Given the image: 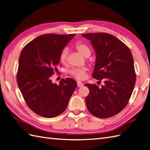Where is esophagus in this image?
Returning <instances> with one entry per match:
<instances>
[{
  "instance_id": "1",
  "label": "esophagus",
  "mask_w": 150,
  "mask_h": 150,
  "mask_svg": "<svg viewBox=\"0 0 150 150\" xmlns=\"http://www.w3.org/2000/svg\"><path fill=\"white\" fill-rule=\"evenodd\" d=\"M77 86L79 87H82L83 86V84L81 82H77Z\"/></svg>"
}]
</instances>
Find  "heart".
<instances>
[{
  "label": "heart",
  "instance_id": "obj_1",
  "mask_svg": "<svg viewBox=\"0 0 150 150\" xmlns=\"http://www.w3.org/2000/svg\"><path fill=\"white\" fill-rule=\"evenodd\" d=\"M76 49L85 57H89L91 54V50L87 44L83 42H77L75 45ZM68 49L64 48L61 51L59 56V61L61 63H65L67 61L68 57ZM87 71V68H72L68 71L69 74L78 80H82L86 77Z\"/></svg>",
  "mask_w": 150,
  "mask_h": 150
}]
</instances>
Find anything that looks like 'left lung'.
<instances>
[{
	"mask_svg": "<svg viewBox=\"0 0 150 150\" xmlns=\"http://www.w3.org/2000/svg\"><path fill=\"white\" fill-rule=\"evenodd\" d=\"M82 35L91 40L96 52L93 77L104 80L101 88L86 83L89 94L87 110L94 116L106 118L120 113L128 104L136 83V75L131 51L124 42L107 33Z\"/></svg>",
	"mask_w": 150,
	"mask_h": 150,
	"instance_id": "8db88e82",
	"label": "left lung"
}]
</instances>
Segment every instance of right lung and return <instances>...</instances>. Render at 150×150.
<instances>
[{"label":"right lung","mask_w":150,"mask_h":150,"mask_svg":"<svg viewBox=\"0 0 150 150\" xmlns=\"http://www.w3.org/2000/svg\"><path fill=\"white\" fill-rule=\"evenodd\" d=\"M75 35L44 34L30 42L20 53L18 86L28 108L41 117L62 113L77 86L70 78L61 79L59 85L51 80L57 70L61 51Z\"/></svg>","instance_id":"obj_1"}]
</instances>
